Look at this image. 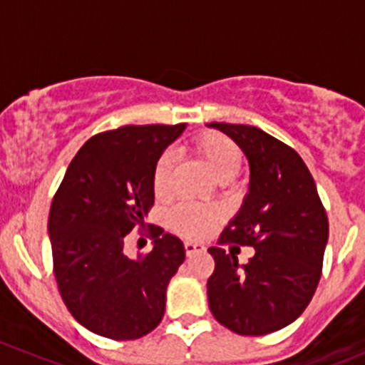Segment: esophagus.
<instances>
[{
  "label": "esophagus",
  "instance_id": "esophagus-1",
  "mask_svg": "<svg viewBox=\"0 0 365 365\" xmlns=\"http://www.w3.org/2000/svg\"><path fill=\"white\" fill-rule=\"evenodd\" d=\"M183 247H185V252H187V256H190V254H196V252H201V251H205V247H203V245H200V244H194V242H185V245H183Z\"/></svg>",
  "mask_w": 365,
  "mask_h": 365
}]
</instances>
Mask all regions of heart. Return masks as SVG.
Masks as SVG:
<instances>
[{
    "label": "heart",
    "instance_id": "1",
    "mask_svg": "<svg viewBox=\"0 0 365 365\" xmlns=\"http://www.w3.org/2000/svg\"><path fill=\"white\" fill-rule=\"evenodd\" d=\"M187 152L203 160L217 182H230L242 168V152L230 138L219 132H203L187 145ZM173 159L162 153L153 165L152 189L157 200H168L171 192ZM220 212L215 208L183 203L169 215V226L187 238H203L219 224Z\"/></svg>",
    "mask_w": 365,
    "mask_h": 365
}]
</instances>
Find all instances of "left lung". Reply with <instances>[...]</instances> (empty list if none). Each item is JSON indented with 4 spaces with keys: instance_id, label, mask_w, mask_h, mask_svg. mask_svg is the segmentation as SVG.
Returning <instances> with one entry per match:
<instances>
[{
    "instance_id": "left-lung-1",
    "label": "left lung",
    "mask_w": 365,
    "mask_h": 365,
    "mask_svg": "<svg viewBox=\"0 0 365 365\" xmlns=\"http://www.w3.org/2000/svg\"><path fill=\"white\" fill-rule=\"evenodd\" d=\"M247 155L251 185L240 212L210 247L213 318L240 336H264L293 323L322 277L329 217L307 165L292 146L251 125L219 123ZM251 245L257 254L237 267L222 245Z\"/></svg>"
}]
</instances>
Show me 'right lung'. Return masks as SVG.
Listing matches in <instances>:
<instances>
[{"label": "right lung", "mask_w": 365, "mask_h": 365, "mask_svg": "<svg viewBox=\"0 0 365 365\" xmlns=\"http://www.w3.org/2000/svg\"><path fill=\"white\" fill-rule=\"evenodd\" d=\"M178 125H125L88 139L53 197V272L70 314L114 341L152 332L165 311V288L185 259L182 240L148 224L153 165L183 132ZM135 227L156 240L138 260L124 256Z\"/></svg>", "instance_id": "right-lung-1"}]
</instances>
